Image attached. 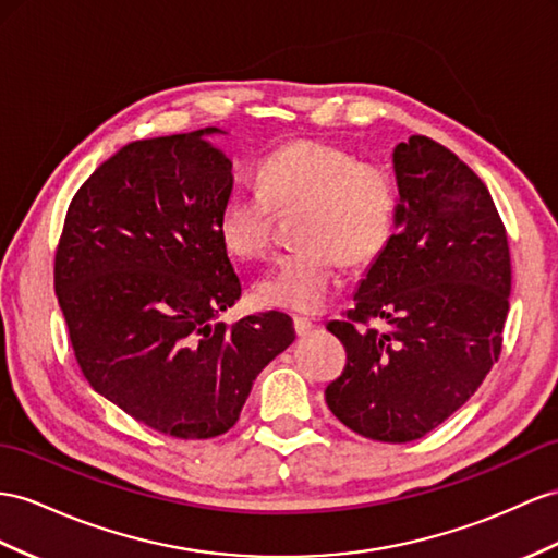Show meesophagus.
Returning <instances> with one entry per match:
<instances>
[{
  "instance_id": "1",
  "label": "esophagus",
  "mask_w": 558,
  "mask_h": 558,
  "mask_svg": "<svg viewBox=\"0 0 558 558\" xmlns=\"http://www.w3.org/2000/svg\"><path fill=\"white\" fill-rule=\"evenodd\" d=\"M311 330H313V323L308 318L294 316V332H296V337H306Z\"/></svg>"
}]
</instances>
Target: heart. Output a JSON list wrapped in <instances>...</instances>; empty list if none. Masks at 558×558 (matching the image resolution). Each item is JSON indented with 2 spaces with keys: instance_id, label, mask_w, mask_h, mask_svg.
Here are the masks:
<instances>
[{
  "instance_id": "1",
  "label": "heart",
  "mask_w": 558,
  "mask_h": 558,
  "mask_svg": "<svg viewBox=\"0 0 558 558\" xmlns=\"http://www.w3.org/2000/svg\"><path fill=\"white\" fill-rule=\"evenodd\" d=\"M299 209L294 250L256 284L262 304L318 313L330 302L339 262L369 264L396 231L398 193L387 167L359 160L323 141H294L264 155L254 169V191L223 197L217 235L240 262H259L274 250L276 211Z\"/></svg>"
}]
</instances>
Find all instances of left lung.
<instances>
[{"label":"left lung","instance_id":"left-lung-1","mask_svg":"<svg viewBox=\"0 0 558 558\" xmlns=\"http://www.w3.org/2000/svg\"><path fill=\"white\" fill-rule=\"evenodd\" d=\"M393 169L396 233L355 306L327 325L347 365L325 401L355 434L410 442L462 408L502 353L511 256L488 189L446 146L410 136L396 146Z\"/></svg>","mask_w":558,"mask_h":558}]
</instances>
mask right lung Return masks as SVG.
<instances>
[{
  "mask_svg": "<svg viewBox=\"0 0 558 558\" xmlns=\"http://www.w3.org/2000/svg\"><path fill=\"white\" fill-rule=\"evenodd\" d=\"M219 132L134 141L70 199L53 288L89 387L165 436L226 434L256 375L294 341L278 311L233 325L242 280L217 235L231 195Z\"/></svg>",
  "mask_w": 558,
  "mask_h": 558,
  "instance_id": "1",
  "label": "right lung"
}]
</instances>
